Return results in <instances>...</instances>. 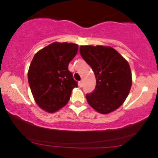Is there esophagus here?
<instances>
[{"mask_svg":"<svg viewBox=\"0 0 158 158\" xmlns=\"http://www.w3.org/2000/svg\"><path fill=\"white\" fill-rule=\"evenodd\" d=\"M79 86H80V87H81V86H82V84H83V83H82V81H79Z\"/></svg>","mask_w":158,"mask_h":158,"instance_id":"1","label":"esophagus"}]
</instances>
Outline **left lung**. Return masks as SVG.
<instances>
[{
    "mask_svg": "<svg viewBox=\"0 0 158 158\" xmlns=\"http://www.w3.org/2000/svg\"><path fill=\"white\" fill-rule=\"evenodd\" d=\"M79 51L96 77L95 89L86 94L88 104L103 114L117 109L126 100L132 84L128 61L110 47L80 46Z\"/></svg>",
    "mask_w": 158,
    "mask_h": 158,
    "instance_id": "8db88e82",
    "label": "left lung"
}]
</instances>
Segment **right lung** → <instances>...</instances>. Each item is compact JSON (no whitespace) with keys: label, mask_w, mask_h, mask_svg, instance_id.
<instances>
[{"label":"right lung","mask_w":158,"mask_h":158,"mask_svg":"<svg viewBox=\"0 0 158 158\" xmlns=\"http://www.w3.org/2000/svg\"><path fill=\"white\" fill-rule=\"evenodd\" d=\"M73 43L53 42L36 52L28 70V81L36 103L49 113L64 107L77 87L68 64L78 51Z\"/></svg>","instance_id":"right-lung-1"}]
</instances>
